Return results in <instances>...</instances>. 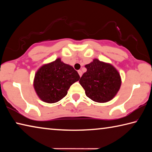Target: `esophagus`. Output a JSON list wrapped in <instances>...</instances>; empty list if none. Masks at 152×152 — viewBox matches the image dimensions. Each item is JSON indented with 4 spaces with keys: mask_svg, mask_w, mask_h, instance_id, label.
<instances>
[{
    "mask_svg": "<svg viewBox=\"0 0 152 152\" xmlns=\"http://www.w3.org/2000/svg\"><path fill=\"white\" fill-rule=\"evenodd\" d=\"M78 74H79V76H82V71L81 70H78Z\"/></svg>",
    "mask_w": 152,
    "mask_h": 152,
    "instance_id": "obj_1",
    "label": "esophagus"
}]
</instances>
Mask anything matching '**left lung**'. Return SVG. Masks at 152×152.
<instances>
[{"instance_id":"obj_1","label":"left lung","mask_w":152,"mask_h":152,"mask_svg":"<svg viewBox=\"0 0 152 152\" xmlns=\"http://www.w3.org/2000/svg\"><path fill=\"white\" fill-rule=\"evenodd\" d=\"M87 71L80 78V84L89 99L97 102L112 100L121 84L120 74L111 64L97 59L85 66Z\"/></svg>"}]
</instances>
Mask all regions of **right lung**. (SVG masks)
I'll return each mask as SVG.
<instances>
[{"mask_svg":"<svg viewBox=\"0 0 152 152\" xmlns=\"http://www.w3.org/2000/svg\"><path fill=\"white\" fill-rule=\"evenodd\" d=\"M80 76L72 66L64 64L60 58L42 66L37 71L33 82L35 91L43 102L54 103L62 99L72 84Z\"/></svg>","mask_w":152,"mask_h":152,"instance_id":"right-lung-1","label":"right lung"}]
</instances>
